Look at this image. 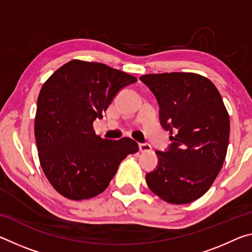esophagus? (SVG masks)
I'll use <instances>...</instances> for the list:
<instances>
[{"label":"esophagus","instance_id":"1","mask_svg":"<svg viewBox=\"0 0 252 252\" xmlns=\"http://www.w3.org/2000/svg\"><path fill=\"white\" fill-rule=\"evenodd\" d=\"M139 148H140V151L141 152H149V151H151V146L149 143H140L139 144Z\"/></svg>","mask_w":252,"mask_h":252}]
</instances>
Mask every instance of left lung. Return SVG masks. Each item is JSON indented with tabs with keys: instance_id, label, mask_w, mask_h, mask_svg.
<instances>
[{
	"instance_id": "obj_1",
	"label": "left lung",
	"mask_w": 252,
	"mask_h": 252,
	"mask_svg": "<svg viewBox=\"0 0 252 252\" xmlns=\"http://www.w3.org/2000/svg\"><path fill=\"white\" fill-rule=\"evenodd\" d=\"M140 80L159 104L161 126L170 131L167 150L147 173L153 193L174 204L192 202L207 192L222 168L230 121L222 97L210 80L195 73L147 74Z\"/></svg>"
}]
</instances>
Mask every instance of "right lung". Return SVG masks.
Listing matches in <instances>:
<instances>
[{"label": "right lung", "instance_id": "obj_1", "mask_svg": "<svg viewBox=\"0 0 252 252\" xmlns=\"http://www.w3.org/2000/svg\"><path fill=\"white\" fill-rule=\"evenodd\" d=\"M134 82V76L103 63L72 60L43 84L34 133L41 167L59 193L71 200L95 197L121 161L139 150L130 138L102 139L93 130L119 91Z\"/></svg>", "mask_w": 252, "mask_h": 252}]
</instances>
